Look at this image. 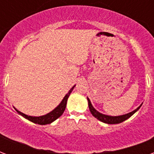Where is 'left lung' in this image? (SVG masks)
Listing matches in <instances>:
<instances>
[{
    "mask_svg": "<svg viewBox=\"0 0 154 154\" xmlns=\"http://www.w3.org/2000/svg\"><path fill=\"white\" fill-rule=\"evenodd\" d=\"M87 100H88V104H89V108L90 112H91L92 115L94 116V117H96L97 119H98L99 121L104 122V123H106V124H119V123H122L124 121L127 120L128 118L131 117L132 115H134L135 112L137 111V110L141 108V104L139 107H137L136 109H134V111L129 112V113H126V114L120 115V116H109V115H105L103 114L101 112H98L97 110L95 109V108L93 106L91 101L89 99V97H87Z\"/></svg>",
    "mask_w": 154,
    "mask_h": 154,
    "instance_id": "obj_1",
    "label": "left lung"
}]
</instances>
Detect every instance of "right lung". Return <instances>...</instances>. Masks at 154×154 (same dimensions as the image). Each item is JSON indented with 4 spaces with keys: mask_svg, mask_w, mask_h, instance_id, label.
<instances>
[{
    "mask_svg": "<svg viewBox=\"0 0 154 154\" xmlns=\"http://www.w3.org/2000/svg\"><path fill=\"white\" fill-rule=\"evenodd\" d=\"M75 85L70 89V90L68 92V94L64 97V98L62 99V101H60V103L57 106V107L54 109L53 110H52L51 112H49V113H47L45 115H43V116H40V117H33V116H29V115H26L23 112H20L19 110H17V109H15L16 111L19 113L20 115H21L22 117H24L25 118H26L27 120L30 121V122H33L35 124L38 125H47L50 124L52 122H53L55 120H57L58 117H60L61 115L63 114V112L65 111V107H66V104H67V101L69 97L70 94L72 93V89H74Z\"/></svg>",
    "mask_w": 154,
    "mask_h": 154,
    "instance_id": "obj_1",
    "label": "right lung"
}]
</instances>
